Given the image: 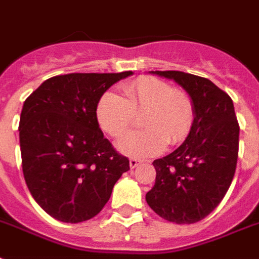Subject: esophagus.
I'll return each mask as SVG.
<instances>
[{
	"mask_svg": "<svg viewBox=\"0 0 259 259\" xmlns=\"http://www.w3.org/2000/svg\"><path fill=\"white\" fill-rule=\"evenodd\" d=\"M129 164H130V168H136V167H138V165L141 164V161L137 160V159H130Z\"/></svg>",
	"mask_w": 259,
	"mask_h": 259,
	"instance_id": "obj_1",
	"label": "esophagus"
}]
</instances>
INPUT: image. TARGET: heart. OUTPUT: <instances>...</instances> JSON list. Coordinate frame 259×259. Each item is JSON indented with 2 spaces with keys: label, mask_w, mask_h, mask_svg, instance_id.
<instances>
[{
  "label": "heart",
  "mask_w": 259,
  "mask_h": 259,
  "mask_svg": "<svg viewBox=\"0 0 259 259\" xmlns=\"http://www.w3.org/2000/svg\"><path fill=\"white\" fill-rule=\"evenodd\" d=\"M141 112L140 123L145 129L129 132L116 143L122 155L136 159L159 155L167 143L181 144L194 121V106L189 95L151 76H141L126 84L123 98L110 91L104 92L95 115L104 133L119 137L132 125L134 115Z\"/></svg>",
  "instance_id": "heart-1"
}]
</instances>
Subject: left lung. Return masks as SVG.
Listing matches in <instances>:
<instances>
[{"instance_id":"obj_1","label":"left lung","mask_w":259,"mask_h":259,"mask_svg":"<svg viewBox=\"0 0 259 259\" xmlns=\"http://www.w3.org/2000/svg\"><path fill=\"white\" fill-rule=\"evenodd\" d=\"M186 90L194 106V121L185 143L153 161L155 186L147 202L159 216L193 224L205 219L234 179L239 152V123L232 99L205 77L178 70H156Z\"/></svg>"}]
</instances>
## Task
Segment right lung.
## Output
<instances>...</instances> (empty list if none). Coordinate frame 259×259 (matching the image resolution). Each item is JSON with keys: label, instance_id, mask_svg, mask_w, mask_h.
I'll return each instance as SVG.
<instances>
[{"label": "right lung", "instance_id": "1", "mask_svg": "<svg viewBox=\"0 0 259 259\" xmlns=\"http://www.w3.org/2000/svg\"><path fill=\"white\" fill-rule=\"evenodd\" d=\"M122 73H69L51 77L25 99L20 115L21 164L40 208L64 223H81L107 204L129 159L99 127V99Z\"/></svg>", "mask_w": 259, "mask_h": 259}]
</instances>
